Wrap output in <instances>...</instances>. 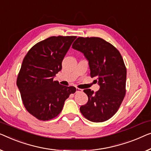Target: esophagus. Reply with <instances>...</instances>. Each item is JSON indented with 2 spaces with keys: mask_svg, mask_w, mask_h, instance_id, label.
I'll return each instance as SVG.
<instances>
[{
  "mask_svg": "<svg viewBox=\"0 0 151 151\" xmlns=\"http://www.w3.org/2000/svg\"><path fill=\"white\" fill-rule=\"evenodd\" d=\"M80 92H82V89H80L79 88H76V93H80Z\"/></svg>",
  "mask_w": 151,
  "mask_h": 151,
  "instance_id": "1",
  "label": "esophagus"
}]
</instances>
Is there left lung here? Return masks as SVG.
Segmentation results:
<instances>
[{
  "instance_id": "1",
  "label": "left lung",
  "mask_w": 151,
  "mask_h": 151,
  "mask_svg": "<svg viewBox=\"0 0 151 151\" xmlns=\"http://www.w3.org/2000/svg\"><path fill=\"white\" fill-rule=\"evenodd\" d=\"M72 47L84 54L88 61L91 77L95 78L99 90L84 92L88 102L80 107L88 121L99 123L115 114L126 93L127 69L121 54L111 43L99 37H78Z\"/></svg>"
}]
</instances>
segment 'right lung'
<instances>
[{"instance_id": "1", "label": "right lung", "mask_w": 151, "mask_h": 151, "mask_svg": "<svg viewBox=\"0 0 151 151\" xmlns=\"http://www.w3.org/2000/svg\"><path fill=\"white\" fill-rule=\"evenodd\" d=\"M76 36L50 37L36 43L28 52L17 76L18 87L25 108L40 121L57 116L74 86L54 81L62 69V61Z\"/></svg>"}]
</instances>
